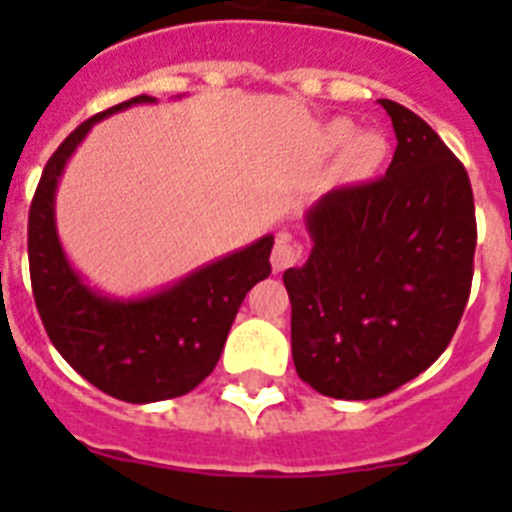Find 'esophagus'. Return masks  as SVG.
<instances>
[{
	"instance_id": "1",
	"label": "esophagus",
	"mask_w": 512,
	"mask_h": 512,
	"mask_svg": "<svg viewBox=\"0 0 512 512\" xmlns=\"http://www.w3.org/2000/svg\"><path fill=\"white\" fill-rule=\"evenodd\" d=\"M300 259L302 248L292 241V235H277V243H274V251H271V266H274V271L289 269V266H295Z\"/></svg>"
}]
</instances>
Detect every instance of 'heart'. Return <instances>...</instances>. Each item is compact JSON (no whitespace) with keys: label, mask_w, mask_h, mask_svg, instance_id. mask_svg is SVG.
<instances>
[{"label":"heart","mask_w":512,"mask_h":512,"mask_svg":"<svg viewBox=\"0 0 512 512\" xmlns=\"http://www.w3.org/2000/svg\"><path fill=\"white\" fill-rule=\"evenodd\" d=\"M354 133L356 130L351 122L338 120L328 128V143L333 148H341L346 146L351 137H354ZM382 153H384V146L377 135L372 133L356 135L355 140L351 141V146H348V164H351V169L356 171H372L374 166L379 164Z\"/></svg>","instance_id":"obj_1"}]
</instances>
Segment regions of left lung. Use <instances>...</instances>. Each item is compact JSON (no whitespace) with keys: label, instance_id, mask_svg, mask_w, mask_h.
I'll use <instances>...</instances> for the list:
<instances>
[{"label":"left lung","instance_id":"8db88e82","mask_svg":"<svg viewBox=\"0 0 512 512\" xmlns=\"http://www.w3.org/2000/svg\"><path fill=\"white\" fill-rule=\"evenodd\" d=\"M397 135L387 174L320 197L310 259L284 271L292 359L336 400H372L425 372L454 338L477 248L464 164L408 107L379 99Z\"/></svg>","mask_w":512,"mask_h":512}]
</instances>
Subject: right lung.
I'll use <instances>...</instances> for the list:
<instances>
[{"instance_id": "add662e5", "label": "right lung", "mask_w": 512, "mask_h": 512, "mask_svg": "<svg viewBox=\"0 0 512 512\" xmlns=\"http://www.w3.org/2000/svg\"><path fill=\"white\" fill-rule=\"evenodd\" d=\"M148 102L156 99L140 94L81 122L48 158L27 217L30 282L45 333L87 382L135 405L182 397L210 377L243 297L271 274L274 246V235H264L140 300H112L84 284L56 233L58 176L94 122Z\"/></svg>"}]
</instances>
